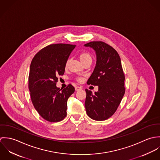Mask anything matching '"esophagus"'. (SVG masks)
<instances>
[{"label":"esophagus","instance_id":"obj_1","mask_svg":"<svg viewBox=\"0 0 160 160\" xmlns=\"http://www.w3.org/2000/svg\"><path fill=\"white\" fill-rule=\"evenodd\" d=\"M82 89V87L81 86H77L75 88V90L76 91H81Z\"/></svg>","mask_w":160,"mask_h":160}]
</instances>
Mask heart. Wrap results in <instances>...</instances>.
Masks as SVG:
<instances>
[{"label":"heart","instance_id":"obj_1","mask_svg":"<svg viewBox=\"0 0 160 160\" xmlns=\"http://www.w3.org/2000/svg\"><path fill=\"white\" fill-rule=\"evenodd\" d=\"M79 58L81 61V62L82 63V64H83L85 62H89V61H92V59L91 55L89 52H84L81 53L79 55ZM68 63L69 60H68L66 63V67L68 66ZM81 79H79V81H81Z\"/></svg>","mask_w":160,"mask_h":160}]
</instances>
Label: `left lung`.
Listing matches in <instances>:
<instances>
[{
  "label": "left lung",
  "mask_w": 160,
  "mask_h": 160,
  "mask_svg": "<svg viewBox=\"0 0 160 160\" xmlns=\"http://www.w3.org/2000/svg\"><path fill=\"white\" fill-rule=\"evenodd\" d=\"M84 46L95 52L97 60L87 84L98 87L94 93L86 89V113L93 120H106L115 113L125 93L121 58L112 47L103 42L93 41Z\"/></svg>",
  "instance_id": "obj_1"
}]
</instances>
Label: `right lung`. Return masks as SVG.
Masks as SVG:
<instances>
[{
	"mask_svg": "<svg viewBox=\"0 0 160 160\" xmlns=\"http://www.w3.org/2000/svg\"><path fill=\"white\" fill-rule=\"evenodd\" d=\"M76 46L57 44L47 46L33 58L29 68V89L32 104L44 119L58 122L67 116V101L75 91L69 84L62 89L56 84L65 72L66 63Z\"/></svg>",
	"mask_w": 160,
	"mask_h": 160,
	"instance_id": "obj_1",
	"label": "right lung"
}]
</instances>
